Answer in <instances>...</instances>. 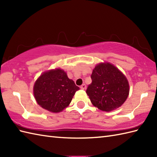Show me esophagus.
Masks as SVG:
<instances>
[{
	"mask_svg": "<svg viewBox=\"0 0 157 157\" xmlns=\"http://www.w3.org/2000/svg\"><path fill=\"white\" fill-rule=\"evenodd\" d=\"M80 88L82 90H86V84H82L81 86H80Z\"/></svg>",
	"mask_w": 157,
	"mask_h": 157,
	"instance_id": "esophagus-1",
	"label": "esophagus"
}]
</instances>
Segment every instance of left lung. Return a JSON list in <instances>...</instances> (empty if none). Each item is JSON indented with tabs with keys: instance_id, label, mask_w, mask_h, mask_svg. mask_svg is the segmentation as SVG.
Returning a JSON list of instances; mask_svg holds the SVG:
<instances>
[{
	"instance_id": "left-lung-1",
	"label": "left lung",
	"mask_w": 157,
	"mask_h": 157,
	"mask_svg": "<svg viewBox=\"0 0 157 157\" xmlns=\"http://www.w3.org/2000/svg\"><path fill=\"white\" fill-rule=\"evenodd\" d=\"M92 83L86 94L92 104L103 111L118 109L129 93V84L122 71L109 62L99 63L92 70Z\"/></svg>"
}]
</instances>
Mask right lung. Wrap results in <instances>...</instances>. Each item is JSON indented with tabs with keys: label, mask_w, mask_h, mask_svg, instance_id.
<instances>
[{
	"label": "right lung",
	"mask_w": 157,
	"mask_h": 157,
	"mask_svg": "<svg viewBox=\"0 0 157 157\" xmlns=\"http://www.w3.org/2000/svg\"><path fill=\"white\" fill-rule=\"evenodd\" d=\"M79 90L61 68L47 70L36 79L33 93L38 104L51 113H60L67 107Z\"/></svg>",
	"instance_id": "right-lung-1"
}]
</instances>
